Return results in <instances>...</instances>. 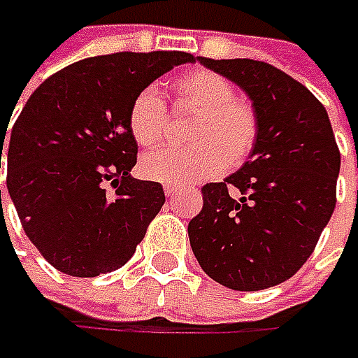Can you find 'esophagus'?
I'll return each instance as SVG.
<instances>
[{"label":"esophagus","mask_w":358,"mask_h":358,"mask_svg":"<svg viewBox=\"0 0 358 358\" xmlns=\"http://www.w3.org/2000/svg\"><path fill=\"white\" fill-rule=\"evenodd\" d=\"M165 195H167V197H177V195H179V189H177V187H171V185H167L165 187Z\"/></svg>","instance_id":"obj_1"}]
</instances>
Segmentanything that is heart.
<instances>
[{"label":"heart","mask_w":358,"mask_h":358,"mask_svg":"<svg viewBox=\"0 0 358 358\" xmlns=\"http://www.w3.org/2000/svg\"><path fill=\"white\" fill-rule=\"evenodd\" d=\"M175 103L193 115L187 129L191 147H167L141 159V173L151 181L185 187L213 179L241 167L259 139V115L249 99L235 95L231 81L217 71L197 67L173 81ZM133 139L141 147H155L167 139L171 119L157 90L145 87L131 101L127 115Z\"/></svg>","instance_id":"1"}]
</instances>
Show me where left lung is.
<instances>
[{
  "mask_svg": "<svg viewBox=\"0 0 358 358\" xmlns=\"http://www.w3.org/2000/svg\"><path fill=\"white\" fill-rule=\"evenodd\" d=\"M199 62L247 91L259 139L239 171L203 185V209L189 221L191 249L213 281L235 291L268 289L307 263L335 211V133L324 105L275 65Z\"/></svg>",
  "mask_w": 358,
  "mask_h": 358,
  "instance_id": "1",
  "label": "left lung"
}]
</instances>
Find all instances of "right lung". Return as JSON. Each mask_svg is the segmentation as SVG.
<instances>
[{
  "instance_id": "add662e5",
  "label": "right lung",
  "mask_w": 358,
  "mask_h": 358,
  "mask_svg": "<svg viewBox=\"0 0 358 358\" xmlns=\"http://www.w3.org/2000/svg\"><path fill=\"white\" fill-rule=\"evenodd\" d=\"M187 62L195 57L183 51H119L71 63L31 93L6 153L0 133L21 227L57 271L111 273L143 241L165 193L161 183L129 175L137 141L127 115L139 91Z\"/></svg>"
}]
</instances>
